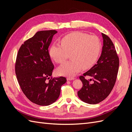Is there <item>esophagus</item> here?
Wrapping results in <instances>:
<instances>
[{
	"instance_id": "34e87169",
	"label": "esophagus",
	"mask_w": 132,
	"mask_h": 132,
	"mask_svg": "<svg viewBox=\"0 0 132 132\" xmlns=\"http://www.w3.org/2000/svg\"><path fill=\"white\" fill-rule=\"evenodd\" d=\"M67 80L68 81H70V80H74V78H70V77H68L67 78Z\"/></svg>"
}]
</instances>
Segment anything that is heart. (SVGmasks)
<instances>
[{
	"label": "heart",
	"mask_w": 132,
	"mask_h": 132,
	"mask_svg": "<svg viewBox=\"0 0 132 132\" xmlns=\"http://www.w3.org/2000/svg\"><path fill=\"white\" fill-rule=\"evenodd\" d=\"M101 44L96 36L74 32L61 39V46L52 44L49 54L57 63L65 62L70 54L71 60L60 66L57 72L62 75L73 77L83 68L88 69L96 62L101 51Z\"/></svg>",
	"instance_id": "heart-1"
}]
</instances>
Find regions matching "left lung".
<instances>
[{
    "instance_id": "obj_1",
    "label": "left lung",
    "mask_w": 132,
    "mask_h": 132,
    "mask_svg": "<svg viewBox=\"0 0 132 132\" xmlns=\"http://www.w3.org/2000/svg\"><path fill=\"white\" fill-rule=\"evenodd\" d=\"M103 46L101 54L96 64L83 76L82 82L78 95L81 101L89 104H97L109 95L115 84L119 68V59L113 42L107 35L101 34ZM91 76L89 81L85 76Z\"/></svg>"
}]
</instances>
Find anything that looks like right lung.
Segmentation results:
<instances>
[{"label":"right lung","instance_id":"add662e5","mask_svg":"<svg viewBox=\"0 0 132 132\" xmlns=\"http://www.w3.org/2000/svg\"><path fill=\"white\" fill-rule=\"evenodd\" d=\"M57 33L55 30L38 31L22 44L17 55L15 73L18 82L27 98L39 106L56 101L62 85L67 81L62 77L50 79L54 65L48 47Z\"/></svg>","mask_w":132,"mask_h":132}]
</instances>
